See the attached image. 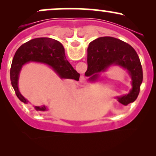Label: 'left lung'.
I'll return each instance as SVG.
<instances>
[{"instance_id":"left-lung-1","label":"left lung","mask_w":156,"mask_h":156,"mask_svg":"<svg viewBox=\"0 0 156 156\" xmlns=\"http://www.w3.org/2000/svg\"><path fill=\"white\" fill-rule=\"evenodd\" d=\"M87 64L85 76L91 83L99 81L101 73L107 72L112 66L126 70L131 78V89L128 94L115 98L125 106L136 100L143 80L142 67L139 55L130 44L111 37L94 39L89 44Z\"/></svg>"}]
</instances>
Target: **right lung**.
Instances as JSON below:
<instances>
[{
	"label": "right lung",
	"instance_id": "1",
	"mask_svg": "<svg viewBox=\"0 0 156 156\" xmlns=\"http://www.w3.org/2000/svg\"><path fill=\"white\" fill-rule=\"evenodd\" d=\"M29 62L41 63L49 66L62 79L79 80L80 74L66 59L64 48L58 41L48 37H40L23 44L16 51L10 69V79L16 95L20 101L28 103L26 98L19 90L18 80L20 70ZM37 112H46L45 105L34 106Z\"/></svg>",
	"mask_w": 156,
	"mask_h": 156
}]
</instances>
